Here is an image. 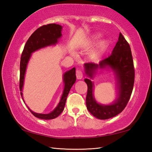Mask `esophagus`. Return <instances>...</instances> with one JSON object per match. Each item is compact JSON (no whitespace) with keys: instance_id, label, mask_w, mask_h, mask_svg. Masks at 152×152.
Segmentation results:
<instances>
[{"instance_id":"1","label":"esophagus","mask_w":152,"mask_h":152,"mask_svg":"<svg viewBox=\"0 0 152 152\" xmlns=\"http://www.w3.org/2000/svg\"><path fill=\"white\" fill-rule=\"evenodd\" d=\"M76 77L78 79H82V77H83V73H82V71L81 70H76Z\"/></svg>"}]
</instances>
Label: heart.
<instances>
[{"instance_id":"b5f03b06","label":"heart","mask_w":152,"mask_h":152,"mask_svg":"<svg viewBox=\"0 0 152 152\" xmlns=\"http://www.w3.org/2000/svg\"><path fill=\"white\" fill-rule=\"evenodd\" d=\"M107 46H108L107 41H103L101 44H100L99 48L101 50H104V49H106Z\"/></svg>"}]
</instances>
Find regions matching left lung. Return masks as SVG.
Here are the masks:
<instances>
[{
    "label": "left lung",
    "mask_w": 152,
    "mask_h": 152,
    "mask_svg": "<svg viewBox=\"0 0 152 152\" xmlns=\"http://www.w3.org/2000/svg\"><path fill=\"white\" fill-rule=\"evenodd\" d=\"M84 66L86 74L91 78L97 69H111L115 74L119 89L118 97L114 103L109 105L99 104L93 94V83L86 78L84 81L88 85L86 106L88 111L100 119L111 118L121 113L129 101L134 82V69L131 48L122 34L119 33L118 41L110 56L100 61L99 64L87 63Z\"/></svg>",
    "instance_id": "8db88e82"
}]
</instances>
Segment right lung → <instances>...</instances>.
<instances>
[{
    "label": "right lung",
    "instance_id": "right-lung-1",
    "mask_svg": "<svg viewBox=\"0 0 152 152\" xmlns=\"http://www.w3.org/2000/svg\"><path fill=\"white\" fill-rule=\"evenodd\" d=\"M61 31H62V26L60 25L51 23L43 25V26L37 28L31 34V36L25 44L21 56L20 78H19V89H20V93L23 101L24 100L22 93L23 86L24 83L25 71H26L28 60L31 56V53L35 51L41 49V48L56 44L59 38L62 36ZM76 80V69L74 67L64 74L63 81L64 82V88L62 96H61L60 102L57 107L49 114H38V113L33 112L28 107L27 108L32 114L38 118L42 119H52L58 117L63 111L67 96L69 95L72 86L75 83Z\"/></svg>",
    "mask_w": 152,
    "mask_h": 152
}]
</instances>
